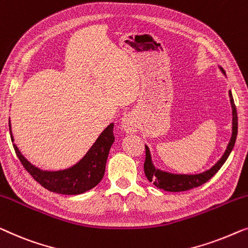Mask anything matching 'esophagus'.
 Returning a JSON list of instances; mask_svg holds the SVG:
<instances>
[{
    "mask_svg": "<svg viewBox=\"0 0 248 248\" xmlns=\"http://www.w3.org/2000/svg\"><path fill=\"white\" fill-rule=\"evenodd\" d=\"M123 128L125 132H136L138 128L137 119L134 116V113H127L123 118Z\"/></svg>",
    "mask_w": 248,
    "mask_h": 248,
    "instance_id": "34e87169",
    "label": "esophagus"
}]
</instances>
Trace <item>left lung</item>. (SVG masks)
<instances>
[{"label": "left lung", "instance_id": "1", "mask_svg": "<svg viewBox=\"0 0 248 248\" xmlns=\"http://www.w3.org/2000/svg\"><path fill=\"white\" fill-rule=\"evenodd\" d=\"M222 73L225 74V71L220 67ZM229 97H230V103H232V134L230 141L227 146V149L222 155V157L211 167L210 170H205L203 173L200 174H194V175H179V174H170L163 172L155 169V166L153 165L151 153L147 146H145L146 149V158L144 163V170L145 175L147 177L149 182H153L155 186H157L158 189H162L164 191H170V192H181V191H186L193 187H198L204 184L207 181L211 179L216 173L220 170V167L224 165V163L227 160L228 156L232 153L233 145H235L236 137H237V130H238V118H237V111L235 103H233V99L232 95V92L229 91Z\"/></svg>", "mask_w": 248, "mask_h": 248}]
</instances>
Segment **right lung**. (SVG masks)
Masks as SVG:
<instances>
[{
  "instance_id": "add662e5",
  "label": "right lung",
  "mask_w": 248,
  "mask_h": 248,
  "mask_svg": "<svg viewBox=\"0 0 248 248\" xmlns=\"http://www.w3.org/2000/svg\"><path fill=\"white\" fill-rule=\"evenodd\" d=\"M10 135L13 141L11 124L9 121ZM114 141L113 124L108 125L99 136L90 151L78 164L64 170L48 172L33 166L23 157L16 144H13L16 154L24 169L41 186L50 192L59 194H81L96 186L106 172L107 158Z\"/></svg>"
}]
</instances>
